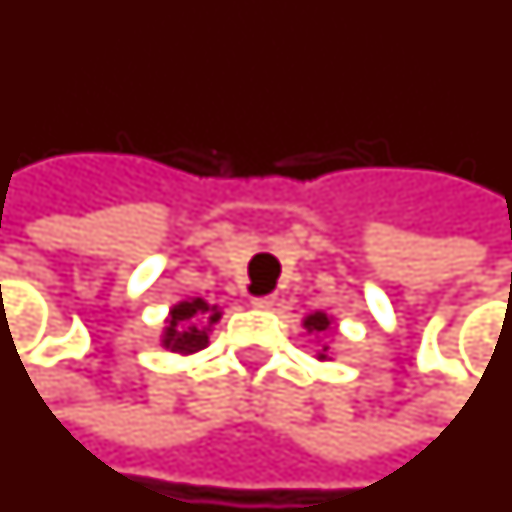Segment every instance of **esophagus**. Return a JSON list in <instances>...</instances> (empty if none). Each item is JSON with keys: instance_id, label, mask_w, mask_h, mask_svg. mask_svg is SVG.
Wrapping results in <instances>:
<instances>
[{"instance_id": "34e87169", "label": "esophagus", "mask_w": 512, "mask_h": 512, "mask_svg": "<svg viewBox=\"0 0 512 512\" xmlns=\"http://www.w3.org/2000/svg\"><path fill=\"white\" fill-rule=\"evenodd\" d=\"M274 301H276L274 295H260V298H252V306L266 312V309H271V306H274Z\"/></svg>"}]
</instances>
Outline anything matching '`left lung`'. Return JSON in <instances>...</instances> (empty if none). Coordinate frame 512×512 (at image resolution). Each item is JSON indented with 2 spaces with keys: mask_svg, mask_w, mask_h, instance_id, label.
Returning a JSON list of instances; mask_svg holds the SVG:
<instances>
[{
  "mask_svg": "<svg viewBox=\"0 0 512 512\" xmlns=\"http://www.w3.org/2000/svg\"><path fill=\"white\" fill-rule=\"evenodd\" d=\"M301 325L306 328V333H312V336H325V333L331 331L333 325H336V320H333L331 314H325V312H312V314H306L304 320H301ZM331 347L328 344H323V350L317 352V361H333V355Z\"/></svg>",
  "mask_w": 512,
  "mask_h": 512,
  "instance_id": "left-lung-1",
  "label": "left lung"
}]
</instances>
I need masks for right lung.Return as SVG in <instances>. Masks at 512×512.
<instances>
[{"mask_svg": "<svg viewBox=\"0 0 512 512\" xmlns=\"http://www.w3.org/2000/svg\"><path fill=\"white\" fill-rule=\"evenodd\" d=\"M222 320V306L208 304L206 298H184L170 306L165 328L160 333V347L176 352L181 358L206 350L208 336Z\"/></svg>", "mask_w": 512, "mask_h": 512, "instance_id": "1", "label": "right lung"}]
</instances>
